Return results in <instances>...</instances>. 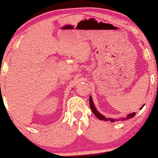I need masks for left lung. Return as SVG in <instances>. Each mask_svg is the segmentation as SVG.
<instances>
[{
    "mask_svg": "<svg viewBox=\"0 0 158 158\" xmlns=\"http://www.w3.org/2000/svg\"><path fill=\"white\" fill-rule=\"evenodd\" d=\"M89 105H90V108H91V110L92 111V112H93V114H95V116H96L97 118H98V119H100V120H102V121H105V122H107V121H110L111 122H115V120H114V118H106L105 117L104 115H102V114H101V113L99 112V111H98V110L96 109V108H95V105H94L93 103V101H92V96L90 95V97H89ZM144 106H142V107L140 108V110L142 109L143 107H144ZM134 116H135V112H133V113H131V114H128V115L126 116V118H122V121H125V120H127V119H130L131 118H133ZM116 121H118V119H117Z\"/></svg>",
    "mask_w": 158,
    "mask_h": 158,
    "instance_id": "8db88e82",
    "label": "left lung"
}]
</instances>
